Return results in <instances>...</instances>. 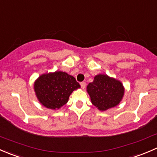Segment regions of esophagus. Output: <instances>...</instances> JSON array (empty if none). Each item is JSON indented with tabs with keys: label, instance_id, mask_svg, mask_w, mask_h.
I'll list each match as a JSON object with an SVG mask.
<instances>
[{
	"label": "esophagus",
	"instance_id": "esophagus-1",
	"mask_svg": "<svg viewBox=\"0 0 157 157\" xmlns=\"http://www.w3.org/2000/svg\"><path fill=\"white\" fill-rule=\"evenodd\" d=\"M80 86H81L82 89H84L86 87V83H85V82H81V83H80Z\"/></svg>",
	"mask_w": 157,
	"mask_h": 157
}]
</instances>
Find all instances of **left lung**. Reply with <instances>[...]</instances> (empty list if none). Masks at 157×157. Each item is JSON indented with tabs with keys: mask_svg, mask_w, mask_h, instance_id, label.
<instances>
[{
	"mask_svg": "<svg viewBox=\"0 0 157 157\" xmlns=\"http://www.w3.org/2000/svg\"><path fill=\"white\" fill-rule=\"evenodd\" d=\"M87 92L92 103L99 110L105 111L119 103L124 90L121 82L107 75L99 74L88 84Z\"/></svg>",
	"mask_w": 157,
	"mask_h": 157,
	"instance_id": "obj_1",
	"label": "left lung"
}]
</instances>
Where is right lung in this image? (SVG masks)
Wrapping results in <instances>:
<instances>
[{"instance_id": "1", "label": "right lung", "mask_w": 157, "mask_h": 157, "mask_svg": "<svg viewBox=\"0 0 157 157\" xmlns=\"http://www.w3.org/2000/svg\"><path fill=\"white\" fill-rule=\"evenodd\" d=\"M79 87L80 84L73 76L61 71L42 74L34 84L39 102L51 109H59L67 103L71 93Z\"/></svg>"}]
</instances>
